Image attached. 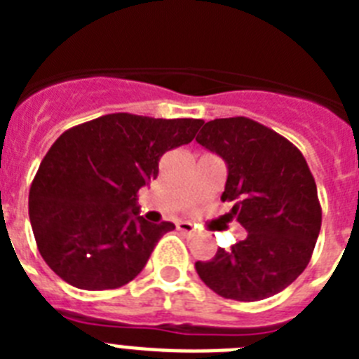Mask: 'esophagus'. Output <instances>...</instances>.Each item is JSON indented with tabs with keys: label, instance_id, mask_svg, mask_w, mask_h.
<instances>
[{
	"label": "esophagus",
	"instance_id": "esophagus-1",
	"mask_svg": "<svg viewBox=\"0 0 359 359\" xmlns=\"http://www.w3.org/2000/svg\"><path fill=\"white\" fill-rule=\"evenodd\" d=\"M177 230H182L183 233H187V236H194L196 231V226L192 223H187V221H183V223L177 224Z\"/></svg>",
	"mask_w": 359,
	"mask_h": 359
}]
</instances>
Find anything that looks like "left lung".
I'll return each instance as SVG.
<instances>
[{
	"label": "left lung",
	"instance_id": "left-lung-1",
	"mask_svg": "<svg viewBox=\"0 0 359 359\" xmlns=\"http://www.w3.org/2000/svg\"><path fill=\"white\" fill-rule=\"evenodd\" d=\"M196 142L226 163L221 196L248 231L196 271L224 298L255 302L286 290L309 264L322 226L315 177L291 142L244 116L207 122Z\"/></svg>",
	"mask_w": 359,
	"mask_h": 359
}]
</instances>
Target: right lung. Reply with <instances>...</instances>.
Returning <instances> with one entry per match:
<instances>
[{
  "label": "right lung",
  "instance_id": "obj_1",
  "mask_svg": "<svg viewBox=\"0 0 359 359\" xmlns=\"http://www.w3.org/2000/svg\"><path fill=\"white\" fill-rule=\"evenodd\" d=\"M203 120L115 113L68 129L41 161L28 214L44 262L79 290L131 282L172 223L140 215L136 194L160 158L194 140Z\"/></svg>",
  "mask_w": 359,
  "mask_h": 359
}]
</instances>
